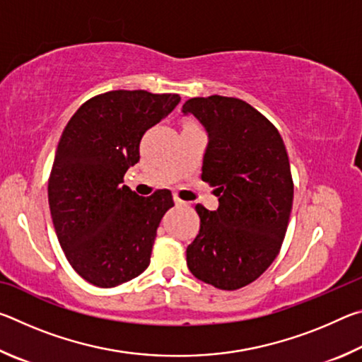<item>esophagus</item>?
<instances>
[{"instance_id": "obj_1", "label": "esophagus", "mask_w": 362, "mask_h": 362, "mask_svg": "<svg viewBox=\"0 0 362 362\" xmlns=\"http://www.w3.org/2000/svg\"><path fill=\"white\" fill-rule=\"evenodd\" d=\"M174 201H175V206L177 207H188L189 204L187 203V201H182V199H179V198H174Z\"/></svg>"}]
</instances>
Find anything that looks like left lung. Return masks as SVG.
Masks as SVG:
<instances>
[{"label": "left lung", "mask_w": 362, "mask_h": 362, "mask_svg": "<svg viewBox=\"0 0 362 362\" xmlns=\"http://www.w3.org/2000/svg\"><path fill=\"white\" fill-rule=\"evenodd\" d=\"M182 112L207 132L201 179L218 198L217 211L201 204L198 236L187 247L194 278L222 291L255 281L283 244L293 183L279 132L254 107L235 97H194Z\"/></svg>", "instance_id": "left-lung-1"}]
</instances>
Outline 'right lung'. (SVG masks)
I'll list each match as a JSON object with an SVG mask.
<instances>
[{
    "label": "right lung",
    "mask_w": 362,
    "mask_h": 362,
    "mask_svg": "<svg viewBox=\"0 0 362 362\" xmlns=\"http://www.w3.org/2000/svg\"><path fill=\"white\" fill-rule=\"evenodd\" d=\"M179 94L110 90L76 110L65 126L49 177V209L73 269L97 287L144 273L169 189L148 198L122 185L144 134L179 105Z\"/></svg>",
    "instance_id": "add662e5"
}]
</instances>
